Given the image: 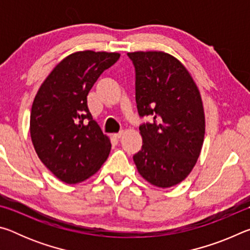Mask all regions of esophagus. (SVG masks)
<instances>
[{"mask_svg": "<svg viewBox=\"0 0 250 250\" xmlns=\"http://www.w3.org/2000/svg\"><path fill=\"white\" fill-rule=\"evenodd\" d=\"M122 135H124V131H119V132H118V133L113 134V137L117 138V139H120V138L122 137Z\"/></svg>", "mask_w": 250, "mask_h": 250, "instance_id": "34e87169", "label": "esophagus"}]
</instances>
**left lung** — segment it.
Returning a JSON list of instances; mask_svg holds the SVG:
<instances>
[{
    "mask_svg": "<svg viewBox=\"0 0 250 250\" xmlns=\"http://www.w3.org/2000/svg\"><path fill=\"white\" fill-rule=\"evenodd\" d=\"M135 68V101L141 150L133 155L138 172L158 188L186 179L200 156L205 115L200 90L184 65L164 52L128 53Z\"/></svg>",
    "mask_w": 250,
    "mask_h": 250,
    "instance_id": "obj_1",
    "label": "left lung"
}]
</instances>
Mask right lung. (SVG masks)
<instances>
[{
	"instance_id": "add662e5",
	"label": "right lung",
	"mask_w": 250,
	"mask_h": 250,
	"mask_svg": "<svg viewBox=\"0 0 250 250\" xmlns=\"http://www.w3.org/2000/svg\"><path fill=\"white\" fill-rule=\"evenodd\" d=\"M120 54L83 50L59 62L33 101L29 130L37 155L53 174L68 184L94 175L111 149L92 119L88 92Z\"/></svg>"
}]
</instances>
